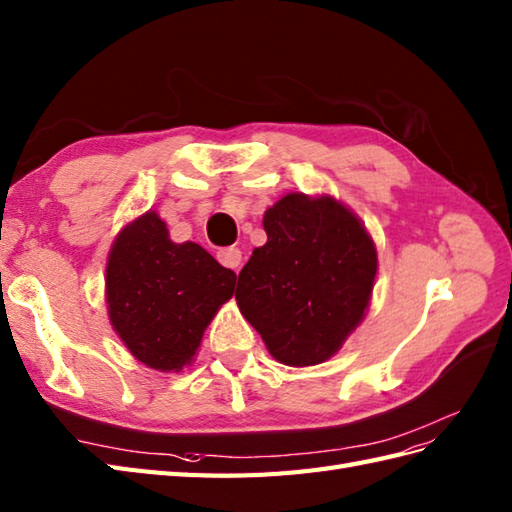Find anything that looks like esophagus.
<instances>
[{"label":"esophagus","mask_w":512,"mask_h":512,"mask_svg":"<svg viewBox=\"0 0 512 512\" xmlns=\"http://www.w3.org/2000/svg\"><path fill=\"white\" fill-rule=\"evenodd\" d=\"M217 260L228 269H239L241 267V260H243V254L239 247H221L217 252Z\"/></svg>","instance_id":"1"}]
</instances>
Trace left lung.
<instances>
[{"label": "left lung", "instance_id": "left-lung-1", "mask_svg": "<svg viewBox=\"0 0 512 512\" xmlns=\"http://www.w3.org/2000/svg\"><path fill=\"white\" fill-rule=\"evenodd\" d=\"M267 243L239 273L236 302L271 356L319 365L369 306L378 256L354 213L332 197L286 195L263 219Z\"/></svg>", "mask_w": 512, "mask_h": 512}]
</instances>
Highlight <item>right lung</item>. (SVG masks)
<instances>
[{"label":"right lung","instance_id":"add662e5","mask_svg":"<svg viewBox=\"0 0 512 512\" xmlns=\"http://www.w3.org/2000/svg\"><path fill=\"white\" fill-rule=\"evenodd\" d=\"M236 273L197 243H173L165 221L145 213L110 249V321L134 358L152 369L191 363L217 308L234 293Z\"/></svg>","mask_w":512,"mask_h":512}]
</instances>
